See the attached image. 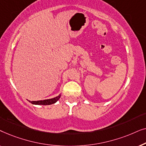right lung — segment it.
<instances>
[{
  "mask_svg": "<svg viewBox=\"0 0 146 146\" xmlns=\"http://www.w3.org/2000/svg\"><path fill=\"white\" fill-rule=\"evenodd\" d=\"M60 96H61V94H59L58 96L53 98H50V99L43 100H38V101H30V100L29 101L34 105H50L56 102L60 99Z\"/></svg>",
  "mask_w": 146,
  "mask_h": 146,
  "instance_id": "obj_1",
  "label": "right lung"
}]
</instances>
